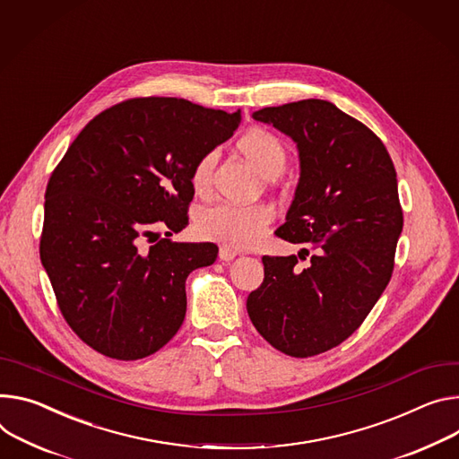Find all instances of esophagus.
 <instances>
[{
	"label": "esophagus",
	"instance_id": "1",
	"mask_svg": "<svg viewBox=\"0 0 459 459\" xmlns=\"http://www.w3.org/2000/svg\"><path fill=\"white\" fill-rule=\"evenodd\" d=\"M234 258H236V253L230 251V248H227V247L220 248V260L221 262H232Z\"/></svg>",
	"mask_w": 459,
	"mask_h": 459
}]
</instances>
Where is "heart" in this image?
Returning a JSON list of instances; mask_svg holds the SVG:
<instances>
[{
  "label": "heart",
  "instance_id": "obj_1",
  "mask_svg": "<svg viewBox=\"0 0 459 459\" xmlns=\"http://www.w3.org/2000/svg\"><path fill=\"white\" fill-rule=\"evenodd\" d=\"M236 146L264 178H274L285 169L287 150L283 143L265 128L247 130L238 137ZM214 162L216 155L212 152L199 155L194 162L190 183L195 194L204 195L211 190ZM273 218V208L264 203L248 206L220 203L199 211L195 216V230L201 238L216 241L227 248H248L262 239Z\"/></svg>",
  "mask_w": 459,
  "mask_h": 459
}]
</instances>
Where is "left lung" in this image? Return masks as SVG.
I'll list each match as a JSON object with an SVG mask.
<instances>
[{"instance_id": "1", "label": "left lung", "mask_w": 459, "mask_h": 459, "mask_svg": "<svg viewBox=\"0 0 459 459\" xmlns=\"http://www.w3.org/2000/svg\"><path fill=\"white\" fill-rule=\"evenodd\" d=\"M253 117L293 139L300 181L274 232L313 248L264 256V281L247 313L278 351L306 359L344 342L386 289L403 230L397 174L383 141L335 104L318 99L264 108ZM309 256V248H304Z\"/></svg>"}]
</instances>
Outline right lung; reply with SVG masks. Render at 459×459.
Masks as SVG:
<instances>
[{
  "label": "right lung",
  "mask_w": 459,
  "mask_h": 459,
  "mask_svg": "<svg viewBox=\"0 0 459 459\" xmlns=\"http://www.w3.org/2000/svg\"><path fill=\"white\" fill-rule=\"evenodd\" d=\"M241 115L185 99L115 104L78 134L46 188L39 258L56 304L82 342L117 359H144L186 313L185 281L216 262L214 243H176L188 225L190 170L232 137Z\"/></svg>",
  "instance_id": "obj_1"
}]
</instances>
